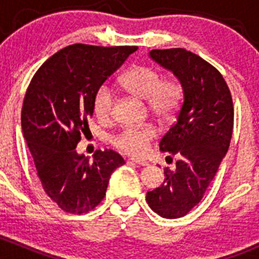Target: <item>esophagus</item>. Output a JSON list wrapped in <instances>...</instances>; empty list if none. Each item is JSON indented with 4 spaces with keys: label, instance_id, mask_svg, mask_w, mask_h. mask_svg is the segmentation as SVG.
Returning <instances> with one entry per match:
<instances>
[{
    "label": "esophagus",
    "instance_id": "1",
    "mask_svg": "<svg viewBox=\"0 0 259 259\" xmlns=\"http://www.w3.org/2000/svg\"><path fill=\"white\" fill-rule=\"evenodd\" d=\"M132 163L137 164V165H142V166H146L148 165V161L146 160H143V159H138V158H130L129 159Z\"/></svg>",
    "mask_w": 259,
    "mask_h": 259
}]
</instances>
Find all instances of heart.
<instances>
[{
	"instance_id": "b5f03b06",
	"label": "heart",
	"mask_w": 259,
	"mask_h": 259,
	"mask_svg": "<svg viewBox=\"0 0 259 259\" xmlns=\"http://www.w3.org/2000/svg\"><path fill=\"white\" fill-rule=\"evenodd\" d=\"M120 83L133 95L148 101L149 109L161 120H171L179 111L184 98V89L177 79L163 80L160 72L151 66L140 65L130 69L120 77ZM114 94L103 83L93 96V111L100 121H108L113 114ZM156 129L150 124L129 126L113 138L115 148L129 155H142L155 138Z\"/></svg>"
}]
</instances>
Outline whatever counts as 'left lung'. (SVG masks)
Returning <instances> with one entry per match:
<instances>
[{
	"label": "left lung",
	"mask_w": 259,
	"mask_h": 259,
	"mask_svg": "<svg viewBox=\"0 0 259 259\" xmlns=\"http://www.w3.org/2000/svg\"><path fill=\"white\" fill-rule=\"evenodd\" d=\"M149 56L170 70L184 89L177 121L161 138V151L179 155L165 169L160 187L146 193L149 207L163 218L184 217L202 200L231 143L233 101L221 72L185 49L151 50Z\"/></svg>",
	"instance_id": "obj_1"
}]
</instances>
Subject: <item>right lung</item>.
<instances>
[{"label": "right lung", "mask_w": 259, "mask_h": 259, "mask_svg": "<svg viewBox=\"0 0 259 259\" xmlns=\"http://www.w3.org/2000/svg\"><path fill=\"white\" fill-rule=\"evenodd\" d=\"M137 46L75 44L60 50L36 71L23 99L21 126L46 194L67 213H88L104 199L109 179L124 159L114 150L76 153L89 129L96 89Z\"/></svg>", "instance_id": "1"}]
</instances>
